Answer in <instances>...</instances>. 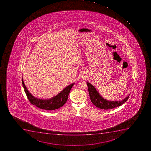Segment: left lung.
I'll use <instances>...</instances> for the list:
<instances>
[{"label": "left lung", "mask_w": 151, "mask_h": 151, "mask_svg": "<svg viewBox=\"0 0 151 151\" xmlns=\"http://www.w3.org/2000/svg\"><path fill=\"white\" fill-rule=\"evenodd\" d=\"M87 84L91 101L95 106L100 109L108 110L119 107L128 100L129 96V95L121 101H110L102 98L92 85L88 82H87Z\"/></svg>", "instance_id": "obj_1"}]
</instances>
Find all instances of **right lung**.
<instances>
[{
	"mask_svg": "<svg viewBox=\"0 0 151 151\" xmlns=\"http://www.w3.org/2000/svg\"><path fill=\"white\" fill-rule=\"evenodd\" d=\"M22 84L26 96L32 104L37 107L46 110H54L61 107L65 104L67 101L70 91L75 83L68 86L63 91L54 97L47 100H42L35 98L29 92L26 88L24 80L22 78Z\"/></svg>",
	"mask_w": 151,
	"mask_h": 151,
	"instance_id": "obj_1",
	"label": "right lung"
}]
</instances>
